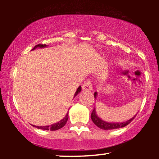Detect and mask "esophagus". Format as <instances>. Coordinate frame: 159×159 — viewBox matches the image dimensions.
<instances>
[{
	"label": "esophagus",
	"mask_w": 159,
	"mask_h": 159,
	"mask_svg": "<svg viewBox=\"0 0 159 159\" xmlns=\"http://www.w3.org/2000/svg\"><path fill=\"white\" fill-rule=\"evenodd\" d=\"M82 90L84 91H87V92H89V91L92 90H93L92 83H91L90 81H86L83 84V86H82Z\"/></svg>",
	"instance_id": "1"
}]
</instances>
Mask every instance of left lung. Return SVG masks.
Wrapping results in <instances>:
<instances>
[{
	"label": "left lung",
	"instance_id": "obj_1",
	"mask_svg": "<svg viewBox=\"0 0 159 159\" xmlns=\"http://www.w3.org/2000/svg\"><path fill=\"white\" fill-rule=\"evenodd\" d=\"M97 96V93L95 92L94 93V97L95 98ZM136 116V115H135ZM135 116H133L132 118H131L130 120H127V121L123 122V123H108V122L105 121V120H102L99 116H98L96 114V108L94 107L93 111L91 113V119L92 121L93 122V123L96 126L100 128L101 129H104V130H111V129H120V128H123L126 126L127 125H129L131 122L134 120V118L135 117Z\"/></svg>",
	"mask_w": 159,
	"mask_h": 159
}]
</instances>
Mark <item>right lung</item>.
Instances as JSON below:
<instances>
[{"label": "right lung", "mask_w": 159, "mask_h": 159, "mask_svg": "<svg viewBox=\"0 0 159 159\" xmlns=\"http://www.w3.org/2000/svg\"><path fill=\"white\" fill-rule=\"evenodd\" d=\"M45 47H47L46 45H42V44H39L37 45H36L35 47H34V48L32 49V50H34V49H36V48H45ZM81 91V86H79L78 87V88L77 89V90H76L75 93L74 95V98ZM68 118H69V116H68V113H67L66 115L65 116V117H63V119H62L61 120H60L58 123H54L52 124V125H45V126H36V125H34V126H35L37 128V129H43V130H51V131H56V130H58V129H61V128H63L64 125H66V123L67 120H68Z\"/></svg>", "instance_id": "obj_1"}]
</instances>
